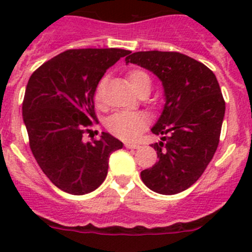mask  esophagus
<instances>
[{"label": "esophagus", "instance_id": "1", "mask_svg": "<svg viewBox=\"0 0 252 252\" xmlns=\"http://www.w3.org/2000/svg\"><path fill=\"white\" fill-rule=\"evenodd\" d=\"M126 149H138L139 145L138 144H134V142H126Z\"/></svg>", "mask_w": 252, "mask_h": 252}]
</instances>
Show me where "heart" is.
<instances>
[{"label": "heart", "mask_w": 252, "mask_h": 252, "mask_svg": "<svg viewBox=\"0 0 252 252\" xmlns=\"http://www.w3.org/2000/svg\"><path fill=\"white\" fill-rule=\"evenodd\" d=\"M126 81L134 93L140 94L142 91L150 93L151 78L144 70H130L126 75ZM103 86H105V80H101L95 94V98L97 101H101L102 98ZM146 118L144 114L139 112H119V113H114L107 119L106 128L116 138L126 141H133L140 136V134L146 128Z\"/></svg>", "instance_id": "obj_1"}]
</instances>
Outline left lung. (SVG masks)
<instances>
[{
    "mask_svg": "<svg viewBox=\"0 0 252 252\" xmlns=\"http://www.w3.org/2000/svg\"><path fill=\"white\" fill-rule=\"evenodd\" d=\"M138 64L162 81L166 103L151 131L158 161L141 172L152 191L174 195L191 187L212 159L224 118L225 102L217 78L199 61L179 52H129Z\"/></svg>",
    "mask_w": 252,
    "mask_h": 252,
    "instance_id": "1",
    "label": "left lung"
}]
</instances>
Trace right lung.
Here are the masks:
<instances>
[{
    "label": "right lung",
    "mask_w": 252,
    "mask_h": 252,
    "mask_svg": "<svg viewBox=\"0 0 252 252\" xmlns=\"http://www.w3.org/2000/svg\"><path fill=\"white\" fill-rule=\"evenodd\" d=\"M130 51L122 48L68 50L37 68L28 81L23 121L35 159L58 189L84 195L97 189L108 158L123 147L108 133L84 142L97 123L94 96L106 70Z\"/></svg>",
    "instance_id": "1"
}]
</instances>
